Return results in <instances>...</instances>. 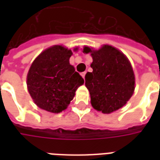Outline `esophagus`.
Wrapping results in <instances>:
<instances>
[{
    "mask_svg": "<svg viewBox=\"0 0 160 160\" xmlns=\"http://www.w3.org/2000/svg\"><path fill=\"white\" fill-rule=\"evenodd\" d=\"M85 74H86V71H85V72H82V73H81V76H82V77L84 78V80H85Z\"/></svg>",
    "mask_w": 160,
    "mask_h": 160,
    "instance_id": "esophagus-1",
    "label": "esophagus"
}]
</instances>
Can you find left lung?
Returning a JSON list of instances; mask_svg holds the SVG:
<instances>
[{"mask_svg":"<svg viewBox=\"0 0 160 160\" xmlns=\"http://www.w3.org/2000/svg\"><path fill=\"white\" fill-rule=\"evenodd\" d=\"M83 52L90 53L92 72L85 75L93 108L104 114L120 109L134 90V74L128 58L113 46H103L95 51L85 46Z\"/></svg>","mask_w":160,"mask_h":160,"instance_id":"left-lung-1","label":"left lung"}]
</instances>
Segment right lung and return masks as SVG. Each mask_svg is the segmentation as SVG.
<instances>
[{
	"mask_svg": "<svg viewBox=\"0 0 160 160\" xmlns=\"http://www.w3.org/2000/svg\"><path fill=\"white\" fill-rule=\"evenodd\" d=\"M71 55L72 51L64 46H54L41 52L31 64L27 74V88L39 108L60 113L84 84V79L70 64Z\"/></svg>",
	"mask_w": 160,
	"mask_h": 160,
	"instance_id": "add662e5",
	"label": "right lung"
}]
</instances>
